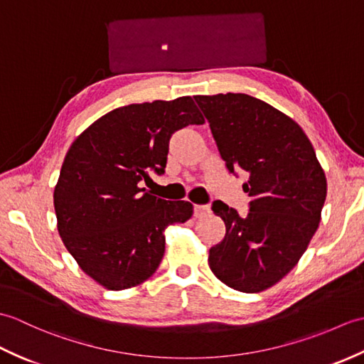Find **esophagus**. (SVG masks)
Here are the masks:
<instances>
[{"instance_id":"esophagus-1","label":"esophagus","mask_w":364,"mask_h":364,"mask_svg":"<svg viewBox=\"0 0 364 364\" xmlns=\"http://www.w3.org/2000/svg\"><path fill=\"white\" fill-rule=\"evenodd\" d=\"M211 213V208L208 205H194V215L196 218H205Z\"/></svg>"}]
</instances>
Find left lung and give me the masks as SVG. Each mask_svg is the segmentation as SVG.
Here are the masks:
<instances>
[{"instance_id":"1","label":"left lung","mask_w":364,"mask_h":364,"mask_svg":"<svg viewBox=\"0 0 364 364\" xmlns=\"http://www.w3.org/2000/svg\"><path fill=\"white\" fill-rule=\"evenodd\" d=\"M230 172L242 170L250 211L213 203L227 233L208 264L230 288L259 292L289 272L319 227L327 178L296 122L245 94L196 95Z\"/></svg>"}]
</instances>
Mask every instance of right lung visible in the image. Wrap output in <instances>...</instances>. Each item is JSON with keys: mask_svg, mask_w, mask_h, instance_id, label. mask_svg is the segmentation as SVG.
Segmentation results:
<instances>
[{"mask_svg": "<svg viewBox=\"0 0 364 364\" xmlns=\"http://www.w3.org/2000/svg\"><path fill=\"white\" fill-rule=\"evenodd\" d=\"M194 100L128 105L84 129L68 149L56 188L58 231L75 261L103 288L150 278L164 257V230L192 218L189 202H167L144 186L164 173L175 131L202 125Z\"/></svg>", "mask_w": 364, "mask_h": 364, "instance_id": "right-lung-1", "label": "right lung"}]
</instances>
